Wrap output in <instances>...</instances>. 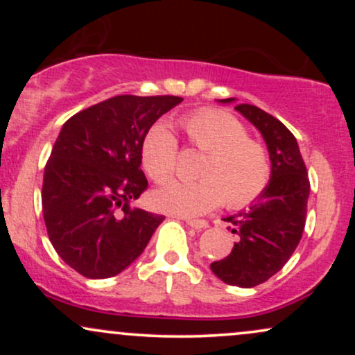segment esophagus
<instances>
[{"mask_svg": "<svg viewBox=\"0 0 355 355\" xmlns=\"http://www.w3.org/2000/svg\"><path fill=\"white\" fill-rule=\"evenodd\" d=\"M187 223H189L190 227H193V229H197V230H203V229H207V227H209V222H205V220H191V218H189V220H185Z\"/></svg>", "mask_w": 355, "mask_h": 355, "instance_id": "34e87169", "label": "esophagus"}]
</instances>
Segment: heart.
Returning a JSON list of instances; mask_svg holds the SVG:
<instances>
[{"mask_svg": "<svg viewBox=\"0 0 355 355\" xmlns=\"http://www.w3.org/2000/svg\"><path fill=\"white\" fill-rule=\"evenodd\" d=\"M191 148L205 153L197 182H172L155 191L158 209L178 215H200L223 202L230 210L254 203L270 182L267 148L247 137V128L230 113L202 108L180 120ZM141 164L153 182L173 177L178 164V141L165 125L148 130L141 144Z\"/></svg>", "mask_w": 355, "mask_h": 355, "instance_id": "obj_1", "label": "heart"}]
</instances>
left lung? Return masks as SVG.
Returning a JSON list of instances; mask_svg holds the SVG:
<instances>
[{
  "instance_id": "obj_1",
  "label": "left lung",
  "mask_w": 355,
  "mask_h": 355,
  "mask_svg": "<svg viewBox=\"0 0 355 355\" xmlns=\"http://www.w3.org/2000/svg\"><path fill=\"white\" fill-rule=\"evenodd\" d=\"M222 101L230 103L234 98ZM235 110L262 133L270 153L272 178L250 209L223 218L237 235V243L210 268L225 284L250 288L275 275L299 245L311 182L295 137L282 121L255 105L240 103Z\"/></svg>"
}]
</instances>
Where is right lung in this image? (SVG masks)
Listing matches in <instances>:
<instances>
[{
  "label": "right lung",
  "mask_w": 355,
  "mask_h": 355,
  "mask_svg": "<svg viewBox=\"0 0 355 355\" xmlns=\"http://www.w3.org/2000/svg\"><path fill=\"white\" fill-rule=\"evenodd\" d=\"M183 98L118 95L73 115L44 166L42 205L56 254L88 279L120 274L140 257L164 215L132 207L146 190L141 144Z\"/></svg>",
  "instance_id": "add662e5"
}]
</instances>
